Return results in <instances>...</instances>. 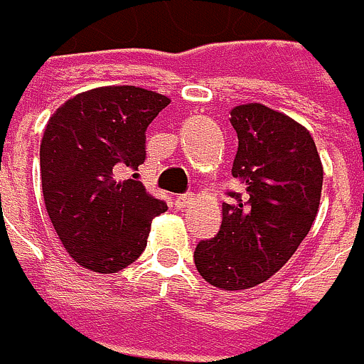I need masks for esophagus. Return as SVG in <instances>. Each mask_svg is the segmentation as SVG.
I'll list each match as a JSON object with an SVG mask.
<instances>
[{"mask_svg":"<svg viewBox=\"0 0 364 364\" xmlns=\"http://www.w3.org/2000/svg\"><path fill=\"white\" fill-rule=\"evenodd\" d=\"M194 200H196V196H194L192 192H190V194H182V196H178V198H176V206H178L180 210H184V208H188L190 204L194 203Z\"/></svg>","mask_w":364,"mask_h":364,"instance_id":"34e87169","label":"esophagus"}]
</instances>
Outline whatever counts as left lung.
I'll list each match as a JSON object with an SVG mask.
<instances>
[{
  "label": "left lung",
  "mask_w": 364,
  "mask_h": 364,
  "mask_svg": "<svg viewBox=\"0 0 364 364\" xmlns=\"http://www.w3.org/2000/svg\"><path fill=\"white\" fill-rule=\"evenodd\" d=\"M231 125L243 194L229 192L220 231L196 245L194 263L210 286L237 291L267 282L296 253L318 215L324 168L310 132L286 113L237 105Z\"/></svg>",
  "instance_id": "8db88e82"
}]
</instances>
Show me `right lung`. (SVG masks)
Listing matches in <instances>:
<instances>
[{"label":"right lung","instance_id":"obj_1","mask_svg":"<svg viewBox=\"0 0 364 364\" xmlns=\"http://www.w3.org/2000/svg\"><path fill=\"white\" fill-rule=\"evenodd\" d=\"M166 95L132 85L78 92L58 107L40 144L48 217L66 253L95 273H117L144 253L151 220L168 206L123 180L146 160V129Z\"/></svg>","mask_w":364,"mask_h":364}]
</instances>
